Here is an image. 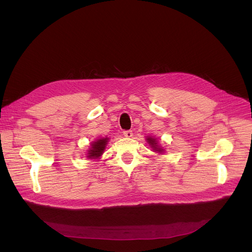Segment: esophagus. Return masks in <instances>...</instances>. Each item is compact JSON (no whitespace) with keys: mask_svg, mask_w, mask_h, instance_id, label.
I'll list each match as a JSON object with an SVG mask.
<instances>
[{"mask_svg":"<svg viewBox=\"0 0 252 252\" xmlns=\"http://www.w3.org/2000/svg\"><path fill=\"white\" fill-rule=\"evenodd\" d=\"M123 134H124V136L127 137V138H131V137L133 136V133H132V131H131V130H126V131H124Z\"/></svg>","mask_w":252,"mask_h":252,"instance_id":"esophagus-1","label":"esophagus"}]
</instances>
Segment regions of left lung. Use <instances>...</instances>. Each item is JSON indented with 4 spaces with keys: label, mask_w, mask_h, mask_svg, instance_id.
Wrapping results in <instances>:
<instances>
[{
    "label": "left lung",
    "mask_w": 252,
    "mask_h": 252,
    "mask_svg": "<svg viewBox=\"0 0 252 252\" xmlns=\"http://www.w3.org/2000/svg\"><path fill=\"white\" fill-rule=\"evenodd\" d=\"M147 142L149 143V146L151 147V149L155 152V153H158V154H164L165 150L164 148L160 145L157 137H154V136H147Z\"/></svg>",
    "instance_id": "8db88e82"
}]
</instances>
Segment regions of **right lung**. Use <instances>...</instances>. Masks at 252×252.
<instances>
[{
	"mask_svg": "<svg viewBox=\"0 0 252 252\" xmlns=\"http://www.w3.org/2000/svg\"><path fill=\"white\" fill-rule=\"evenodd\" d=\"M109 140H110V138L107 136L93 140L90 143V147L87 151L86 157L90 160L100 159V157L102 156V154H103V152H104V150L107 146V142H109Z\"/></svg>",
	"mask_w": 252,
	"mask_h": 252,
	"instance_id": "obj_1",
	"label": "right lung"
}]
</instances>
